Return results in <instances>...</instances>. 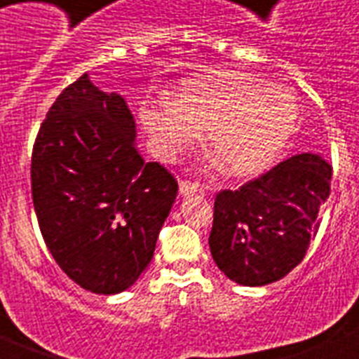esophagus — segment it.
<instances>
[{
	"instance_id": "1",
	"label": "esophagus",
	"mask_w": 359,
	"mask_h": 359,
	"mask_svg": "<svg viewBox=\"0 0 359 359\" xmlns=\"http://www.w3.org/2000/svg\"><path fill=\"white\" fill-rule=\"evenodd\" d=\"M180 192H182V196H189V194H203V187L199 185V183L182 182V183H180Z\"/></svg>"
}]
</instances>
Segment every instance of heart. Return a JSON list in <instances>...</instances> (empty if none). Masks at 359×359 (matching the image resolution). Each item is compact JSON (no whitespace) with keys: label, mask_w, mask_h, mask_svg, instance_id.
<instances>
[{"label":"heart","mask_w":359,"mask_h":359,"mask_svg":"<svg viewBox=\"0 0 359 359\" xmlns=\"http://www.w3.org/2000/svg\"><path fill=\"white\" fill-rule=\"evenodd\" d=\"M298 118L293 91L236 69L196 75L174 98L140 106V120L161 160H176L207 131L208 151L237 177L269 169L293 138Z\"/></svg>","instance_id":"b5f03b06"}]
</instances>
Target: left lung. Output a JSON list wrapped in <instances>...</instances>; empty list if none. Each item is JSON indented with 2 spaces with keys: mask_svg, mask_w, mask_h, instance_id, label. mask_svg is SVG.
<instances>
[{
  "mask_svg": "<svg viewBox=\"0 0 359 359\" xmlns=\"http://www.w3.org/2000/svg\"><path fill=\"white\" fill-rule=\"evenodd\" d=\"M331 163L320 154L287 158L239 190L215 196L210 252L241 286H266L302 262L329 198Z\"/></svg>",
  "mask_w": 359,
  "mask_h": 359,
  "instance_id": "left-lung-1",
  "label": "left lung"
}]
</instances>
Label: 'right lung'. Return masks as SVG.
<instances>
[{"label":"right lung","instance_id":"1","mask_svg":"<svg viewBox=\"0 0 359 359\" xmlns=\"http://www.w3.org/2000/svg\"><path fill=\"white\" fill-rule=\"evenodd\" d=\"M177 196L156 161H144L122 95L84 73L50 107L32 152V198L61 269L97 294L131 287L154 255Z\"/></svg>","mask_w":359,"mask_h":359}]
</instances>
